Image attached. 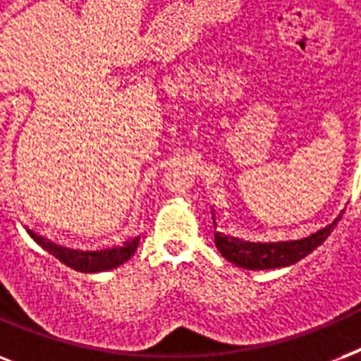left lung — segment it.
<instances>
[{"instance_id": "8db88e82", "label": "left lung", "mask_w": 361, "mask_h": 361, "mask_svg": "<svg viewBox=\"0 0 361 361\" xmlns=\"http://www.w3.org/2000/svg\"><path fill=\"white\" fill-rule=\"evenodd\" d=\"M345 209L331 225L326 228H320L309 238L296 241H277V243H249V241H240L238 238L223 236L215 234V245L226 260L236 264L245 269H269V268H285L290 264H296L309 252L314 251L317 247L330 236L337 221L341 219ZM215 223V221H214Z\"/></svg>"}]
</instances>
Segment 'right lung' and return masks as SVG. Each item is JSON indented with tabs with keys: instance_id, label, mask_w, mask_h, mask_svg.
Here are the masks:
<instances>
[{
	"instance_id": "right-lung-1",
	"label": "right lung",
	"mask_w": 361,
	"mask_h": 361,
	"mask_svg": "<svg viewBox=\"0 0 361 361\" xmlns=\"http://www.w3.org/2000/svg\"><path fill=\"white\" fill-rule=\"evenodd\" d=\"M30 236L42 247L47 249L50 255L61 260L65 266L76 269V271H84V274H95V271H106V269L118 268L120 264L127 262L133 255H135L136 247H138V238L135 240L125 241V245L114 247V249H104V251H73L67 247L56 245L47 238L37 236L35 232L30 231Z\"/></svg>"
}]
</instances>
